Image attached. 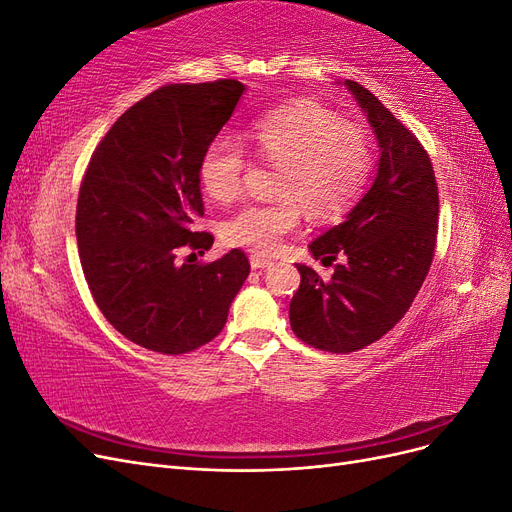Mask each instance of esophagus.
I'll list each match as a JSON object with an SVG mask.
<instances>
[{
    "label": "esophagus",
    "instance_id": "34e87169",
    "mask_svg": "<svg viewBox=\"0 0 512 512\" xmlns=\"http://www.w3.org/2000/svg\"><path fill=\"white\" fill-rule=\"evenodd\" d=\"M250 262H252V269H254V271H256V269H267V267H271V265H273L271 260L262 258V256H252V258H250Z\"/></svg>",
    "mask_w": 512,
    "mask_h": 512
}]
</instances>
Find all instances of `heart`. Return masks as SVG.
Masks as SVG:
<instances>
[{
	"label": "heart",
	"mask_w": 512,
	"mask_h": 512,
	"mask_svg": "<svg viewBox=\"0 0 512 512\" xmlns=\"http://www.w3.org/2000/svg\"><path fill=\"white\" fill-rule=\"evenodd\" d=\"M247 141L260 162L275 166L277 198L232 213L222 222V239L254 254H273L299 226L301 209L316 220L346 211L374 162L367 134L316 102L286 104L258 117L247 128ZM245 168L239 141L213 138L198 164L200 188L215 203H228L243 188Z\"/></svg>",
	"instance_id": "obj_1"
}]
</instances>
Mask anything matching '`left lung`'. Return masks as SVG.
Wrapping results in <instances>:
<instances>
[{"mask_svg":"<svg viewBox=\"0 0 512 512\" xmlns=\"http://www.w3.org/2000/svg\"><path fill=\"white\" fill-rule=\"evenodd\" d=\"M380 145L378 175L348 218L312 241L329 282L297 265L290 327L307 346L348 354L378 342L404 318L429 273L438 237V183L421 141L363 85L344 83Z\"/></svg>","mask_w":512,"mask_h":512,"instance_id":"8db88e82","label":"left lung"}]
</instances>
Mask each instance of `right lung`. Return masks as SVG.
Returning <instances> with one entry per match:
<instances>
[{"label": "right lung", "instance_id": "right-lung-1", "mask_svg": "<svg viewBox=\"0 0 512 512\" xmlns=\"http://www.w3.org/2000/svg\"><path fill=\"white\" fill-rule=\"evenodd\" d=\"M243 89L220 79L151 91L113 123L85 168L76 243L87 286L104 318L147 350L175 356L209 344L250 275L241 250L177 260L213 245L211 232H196L205 213L198 164Z\"/></svg>", "mask_w": 512, "mask_h": 512}]
</instances>
